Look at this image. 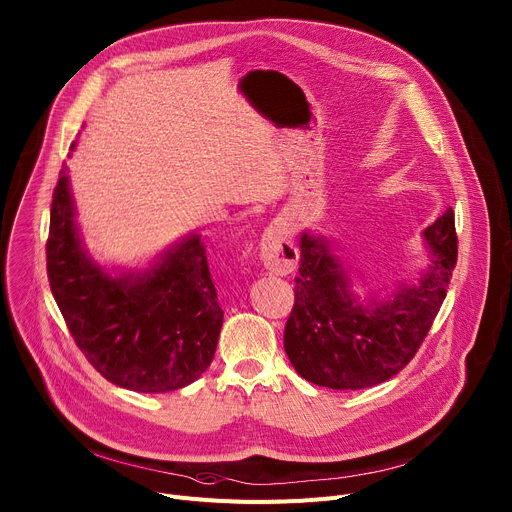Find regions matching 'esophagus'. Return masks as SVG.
Masks as SVG:
<instances>
[{"label":"esophagus","mask_w":512,"mask_h":512,"mask_svg":"<svg viewBox=\"0 0 512 512\" xmlns=\"http://www.w3.org/2000/svg\"><path fill=\"white\" fill-rule=\"evenodd\" d=\"M298 257V249L290 239L286 222H271L261 239V259L265 269H269L275 275H288L296 269Z\"/></svg>","instance_id":"obj_1"}]
</instances>
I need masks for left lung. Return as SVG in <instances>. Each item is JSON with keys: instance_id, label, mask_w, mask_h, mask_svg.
Segmentation results:
<instances>
[{"instance_id": "obj_1", "label": "left lung", "mask_w": 512, "mask_h": 512, "mask_svg": "<svg viewBox=\"0 0 512 512\" xmlns=\"http://www.w3.org/2000/svg\"><path fill=\"white\" fill-rule=\"evenodd\" d=\"M429 265L394 284L388 298L359 300L333 241L304 230L296 302L284 347L298 374L324 388L378 386L414 357L445 300L457 261L453 210L423 230Z\"/></svg>"}]
</instances>
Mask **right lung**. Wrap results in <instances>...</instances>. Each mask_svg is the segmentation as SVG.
<instances>
[{
    "label": "right lung",
    "mask_w": 512,
    "mask_h": 512,
    "mask_svg": "<svg viewBox=\"0 0 512 512\" xmlns=\"http://www.w3.org/2000/svg\"><path fill=\"white\" fill-rule=\"evenodd\" d=\"M75 216L63 167L46 271L81 353L108 382L132 392L163 394L196 382L216 353L224 318L200 235L183 237L147 269L110 271L85 249Z\"/></svg>",
    "instance_id": "right-lung-1"
}]
</instances>
